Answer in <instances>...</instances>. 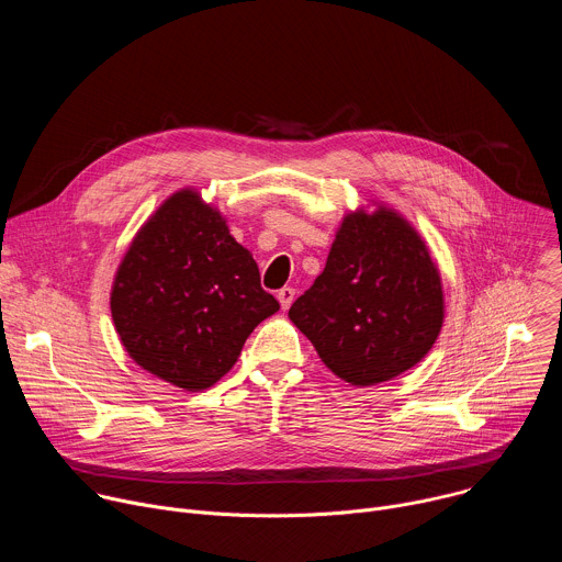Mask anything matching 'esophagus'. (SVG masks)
<instances>
[{"instance_id":"34e87169","label":"esophagus","mask_w":562,"mask_h":562,"mask_svg":"<svg viewBox=\"0 0 562 562\" xmlns=\"http://www.w3.org/2000/svg\"><path fill=\"white\" fill-rule=\"evenodd\" d=\"M293 297H295V289H291V286H284V289L278 291V302H280V306H282L284 311L291 306Z\"/></svg>"}]
</instances>
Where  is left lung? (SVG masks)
I'll return each instance as SVG.
<instances>
[{"mask_svg": "<svg viewBox=\"0 0 562 562\" xmlns=\"http://www.w3.org/2000/svg\"><path fill=\"white\" fill-rule=\"evenodd\" d=\"M319 360L353 386L416 367L445 323L440 269L418 228L367 200L338 224L325 271L289 308Z\"/></svg>", "mask_w": 562, "mask_h": 562, "instance_id": "8db88e82", "label": "left lung"}]
</instances>
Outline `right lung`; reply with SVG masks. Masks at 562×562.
<instances>
[{
	"label": "right lung",
	"mask_w": 562,
	"mask_h": 562,
	"mask_svg": "<svg viewBox=\"0 0 562 562\" xmlns=\"http://www.w3.org/2000/svg\"><path fill=\"white\" fill-rule=\"evenodd\" d=\"M280 308L222 211L184 187L137 228L115 271L111 317L131 360L184 391L226 375Z\"/></svg>",
	"instance_id": "add662e5"
}]
</instances>
